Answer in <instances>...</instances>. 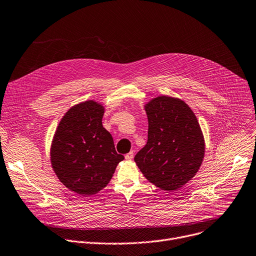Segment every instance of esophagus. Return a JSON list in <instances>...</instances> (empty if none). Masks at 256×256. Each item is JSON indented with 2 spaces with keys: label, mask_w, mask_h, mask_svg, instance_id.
Returning a JSON list of instances; mask_svg holds the SVG:
<instances>
[{
  "label": "esophagus",
  "mask_w": 256,
  "mask_h": 256,
  "mask_svg": "<svg viewBox=\"0 0 256 256\" xmlns=\"http://www.w3.org/2000/svg\"><path fill=\"white\" fill-rule=\"evenodd\" d=\"M134 158V152L132 151H130L128 154H126V160H132Z\"/></svg>",
  "instance_id": "1"
}]
</instances>
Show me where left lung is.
Returning <instances> with one entry per match:
<instances>
[{"mask_svg":"<svg viewBox=\"0 0 256 256\" xmlns=\"http://www.w3.org/2000/svg\"><path fill=\"white\" fill-rule=\"evenodd\" d=\"M148 140L134 162L160 188L177 190L194 177L205 156L196 116L180 98L160 96L145 105Z\"/></svg>","mask_w":256,"mask_h":256,"instance_id":"obj_1","label":"left lung"}]
</instances>
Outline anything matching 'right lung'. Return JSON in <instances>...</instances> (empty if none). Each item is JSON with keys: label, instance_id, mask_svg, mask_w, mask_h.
Instances as JSON below:
<instances>
[{"label": "right lung", "instance_id": "1", "mask_svg": "<svg viewBox=\"0 0 256 256\" xmlns=\"http://www.w3.org/2000/svg\"><path fill=\"white\" fill-rule=\"evenodd\" d=\"M104 110L92 100L73 106L62 118L51 144V166L58 178L83 196L103 190L124 158L102 124Z\"/></svg>", "mask_w": 256, "mask_h": 256}]
</instances>
